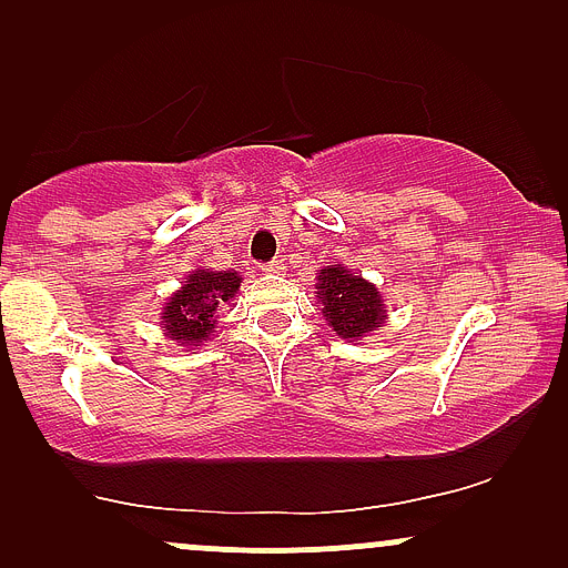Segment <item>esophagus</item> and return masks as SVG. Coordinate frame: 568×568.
Segmentation results:
<instances>
[{
  "label": "esophagus",
  "mask_w": 568,
  "mask_h": 568,
  "mask_svg": "<svg viewBox=\"0 0 568 568\" xmlns=\"http://www.w3.org/2000/svg\"><path fill=\"white\" fill-rule=\"evenodd\" d=\"M283 270H285L283 258H275V262H266L262 266V272H266V275H280V272H283Z\"/></svg>",
  "instance_id": "obj_1"
}]
</instances>
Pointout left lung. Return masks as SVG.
I'll list each match as a JSON object with an SVG mask.
<instances>
[{"label":"left lung","mask_w":568,"mask_h":568,"mask_svg":"<svg viewBox=\"0 0 568 568\" xmlns=\"http://www.w3.org/2000/svg\"><path fill=\"white\" fill-rule=\"evenodd\" d=\"M317 298L323 304V317L342 338H361L368 331L382 328L387 312L379 291L342 264L321 270Z\"/></svg>","instance_id":"obj_1"}]
</instances>
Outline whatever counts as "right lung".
I'll return each instance as SVG.
<instances>
[{
	"instance_id": "right-lung-1",
	"label": "right lung",
	"mask_w": 568,
	"mask_h": 568,
	"mask_svg": "<svg viewBox=\"0 0 568 568\" xmlns=\"http://www.w3.org/2000/svg\"><path fill=\"white\" fill-rule=\"evenodd\" d=\"M237 272H205L197 270L184 280V288L168 298L162 312V325L168 336L179 342L181 347H200L216 328L219 306L237 293Z\"/></svg>"
}]
</instances>
